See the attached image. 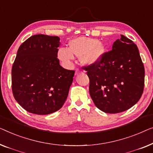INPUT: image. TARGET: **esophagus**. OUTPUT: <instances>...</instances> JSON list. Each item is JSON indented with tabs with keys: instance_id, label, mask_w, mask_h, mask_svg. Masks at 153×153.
Returning <instances> with one entry per match:
<instances>
[{
	"instance_id": "34e87169",
	"label": "esophagus",
	"mask_w": 153,
	"mask_h": 153,
	"mask_svg": "<svg viewBox=\"0 0 153 153\" xmlns=\"http://www.w3.org/2000/svg\"><path fill=\"white\" fill-rule=\"evenodd\" d=\"M82 71L80 70H79V69H77L76 71V75H77L78 74H79V73H81Z\"/></svg>"
}]
</instances>
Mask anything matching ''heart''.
Returning <instances> with one entry per match:
<instances>
[{
  "instance_id": "b5f03b06",
  "label": "heart",
  "mask_w": 153,
  "mask_h": 153,
  "mask_svg": "<svg viewBox=\"0 0 153 153\" xmlns=\"http://www.w3.org/2000/svg\"><path fill=\"white\" fill-rule=\"evenodd\" d=\"M105 50L104 45L96 39L80 36L71 41L68 48H60L57 52V57L68 65L74 59V55L79 56L82 63L90 65L101 59Z\"/></svg>"
}]
</instances>
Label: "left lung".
<instances>
[{"instance_id":"8db88e82","label":"left lung","mask_w":153,"mask_h":153,"mask_svg":"<svg viewBox=\"0 0 153 153\" xmlns=\"http://www.w3.org/2000/svg\"><path fill=\"white\" fill-rule=\"evenodd\" d=\"M98 62L83 67L89 78V94L105 113L128 110L141 98L145 70L137 45L124 35Z\"/></svg>"}]
</instances>
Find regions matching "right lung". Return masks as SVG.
<instances>
[{
  "label": "right lung",
  "instance_id": "obj_1",
  "mask_svg": "<svg viewBox=\"0 0 153 153\" xmlns=\"http://www.w3.org/2000/svg\"><path fill=\"white\" fill-rule=\"evenodd\" d=\"M57 36L35 34L17 51L12 68V89L17 102L30 113L59 110L67 98L75 71L59 65Z\"/></svg>",
  "mask_w": 153,
  "mask_h": 153
}]
</instances>
